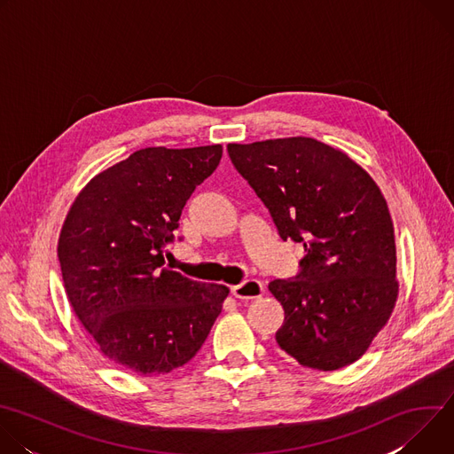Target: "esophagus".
<instances>
[{
  "label": "esophagus",
  "instance_id": "esophagus-1",
  "mask_svg": "<svg viewBox=\"0 0 454 454\" xmlns=\"http://www.w3.org/2000/svg\"><path fill=\"white\" fill-rule=\"evenodd\" d=\"M231 293L235 298L240 300H253V298H261L264 293V286L258 280H244L239 286L231 287Z\"/></svg>",
  "mask_w": 454,
  "mask_h": 454
}]
</instances>
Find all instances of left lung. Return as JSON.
<instances>
[{
    "label": "left lung",
    "mask_w": 454,
    "mask_h": 454,
    "mask_svg": "<svg viewBox=\"0 0 454 454\" xmlns=\"http://www.w3.org/2000/svg\"><path fill=\"white\" fill-rule=\"evenodd\" d=\"M228 154L282 240L305 249L296 277L270 284L286 312L278 347L323 372L357 361L399 294L394 223L379 186L345 153L314 138L230 144Z\"/></svg>",
    "instance_id": "left-lung-1"
}]
</instances>
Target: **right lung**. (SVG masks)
<instances>
[{
    "label": "right lung",
    "mask_w": 454,
    "mask_h": 454,
    "mask_svg": "<svg viewBox=\"0 0 454 454\" xmlns=\"http://www.w3.org/2000/svg\"><path fill=\"white\" fill-rule=\"evenodd\" d=\"M221 145L147 147L95 176L62 224L68 300L100 352L137 375L168 373L203 347L230 289L165 268L181 212Z\"/></svg>",
    "instance_id": "obj_1"
}]
</instances>
